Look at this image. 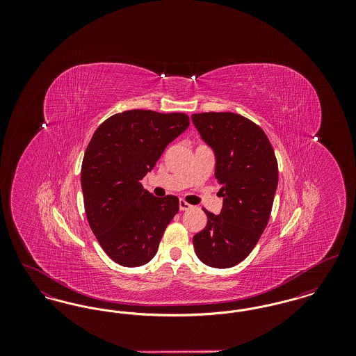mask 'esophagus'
I'll return each instance as SVG.
<instances>
[{
  "mask_svg": "<svg viewBox=\"0 0 356 356\" xmlns=\"http://www.w3.org/2000/svg\"><path fill=\"white\" fill-rule=\"evenodd\" d=\"M179 207H180V211H188V209L192 208V205L186 203V200H180L179 202Z\"/></svg>",
  "mask_w": 356,
  "mask_h": 356,
  "instance_id": "obj_1",
  "label": "esophagus"
}]
</instances>
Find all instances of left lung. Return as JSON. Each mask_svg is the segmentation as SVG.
I'll use <instances>...</instances> for the list:
<instances>
[{
    "label": "left lung",
    "instance_id": "8db88e82",
    "mask_svg": "<svg viewBox=\"0 0 356 356\" xmlns=\"http://www.w3.org/2000/svg\"><path fill=\"white\" fill-rule=\"evenodd\" d=\"M204 141L216 154L215 180L220 184V215L204 209L208 221L193 236L204 264L229 268L243 261L264 232L277 186V160L264 131L241 115H192Z\"/></svg>",
    "mask_w": 356,
    "mask_h": 356
}]
</instances>
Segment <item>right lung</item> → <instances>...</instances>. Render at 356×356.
<instances>
[{"instance_id": "1", "label": "right lung", "mask_w": 356, "mask_h": 356, "mask_svg": "<svg viewBox=\"0 0 356 356\" xmlns=\"http://www.w3.org/2000/svg\"><path fill=\"white\" fill-rule=\"evenodd\" d=\"M188 125L186 113L124 111L105 120L86 147L85 215L105 254L120 266L148 263L179 212L177 196L154 197L140 181Z\"/></svg>"}]
</instances>
